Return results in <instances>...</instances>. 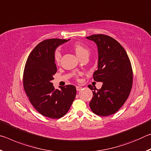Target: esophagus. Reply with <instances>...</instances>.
<instances>
[{
	"label": "esophagus",
	"mask_w": 151,
	"mask_h": 151,
	"mask_svg": "<svg viewBox=\"0 0 151 151\" xmlns=\"http://www.w3.org/2000/svg\"><path fill=\"white\" fill-rule=\"evenodd\" d=\"M76 91H80L82 89V87L81 86H76Z\"/></svg>",
	"instance_id": "34e87169"
}]
</instances>
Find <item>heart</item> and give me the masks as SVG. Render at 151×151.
<instances>
[{"label": "heart", "instance_id": "obj_1", "mask_svg": "<svg viewBox=\"0 0 151 151\" xmlns=\"http://www.w3.org/2000/svg\"><path fill=\"white\" fill-rule=\"evenodd\" d=\"M73 48L74 51H75L76 55L78 56V57L81 58H83L85 56H88L89 53V48L86 47V45L82 44L81 42H75V44L73 45ZM61 58V52L59 49H57L55 50L54 53V60L55 62L58 64L60 61ZM78 75L76 76V77H78Z\"/></svg>", "mask_w": 151, "mask_h": 151}]
</instances>
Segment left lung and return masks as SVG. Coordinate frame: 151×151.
Segmentation results:
<instances>
[{
	"instance_id": "left-lung-1",
	"label": "left lung",
	"mask_w": 151,
	"mask_h": 151,
	"mask_svg": "<svg viewBox=\"0 0 151 151\" xmlns=\"http://www.w3.org/2000/svg\"><path fill=\"white\" fill-rule=\"evenodd\" d=\"M86 38L98 47V69L94 71L93 78L103 83L100 89L88 86L93 91L89 105L97 115H111L121 109L131 93L133 81L131 61L124 48L113 38L102 34Z\"/></svg>"
}]
</instances>
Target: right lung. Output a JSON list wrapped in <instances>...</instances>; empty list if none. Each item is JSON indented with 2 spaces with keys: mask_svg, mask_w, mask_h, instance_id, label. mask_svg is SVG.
Returning a JSON list of instances; mask_svg holds the SVG:
<instances>
[{
  "mask_svg": "<svg viewBox=\"0 0 151 151\" xmlns=\"http://www.w3.org/2000/svg\"><path fill=\"white\" fill-rule=\"evenodd\" d=\"M67 40L50 39L43 40L34 48L28 57L23 73V86L27 96L37 111L50 119L65 115L75 100V86L55 89L53 75L57 68L54 60L56 48Z\"/></svg>",
  "mask_w": 151,
  "mask_h": 151,
  "instance_id": "obj_1",
  "label": "right lung"
}]
</instances>
